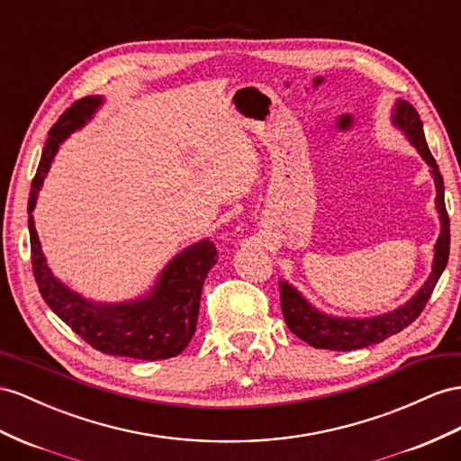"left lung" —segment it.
I'll return each instance as SVG.
<instances>
[{"instance_id": "left-lung-1", "label": "left lung", "mask_w": 461, "mask_h": 461, "mask_svg": "<svg viewBox=\"0 0 461 461\" xmlns=\"http://www.w3.org/2000/svg\"><path fill=\"white\" fill-rule=\"evenodd\" d=\"M393 124L399 126L407 134L409 141L417 148L422 159L430 165L436 185V208L440 212V238L434 247V263L432 273L424 286L415 294V298L409 300L403 308L392 313H384L368 320H340V317H329L313 310L300 294L294 290L288 282H280V305L285 313V321L290 331L305 340L310 347L327 348V350H357L370 345L382 343L384 339L403 331L412 321L417 320L420 312L427 305L430 294L438 282L440 275L447 265L450 257V218H447L444 204V179L438 171V165L432 158V153L424 140L422 121L417 109L407 101H397L393 113Z\"/></svg>"}]
</instances>
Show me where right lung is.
Segmentation results:
<instances>
[{
	"label": "right lung",
	"instance_id": "right-lung-1",
	"mask_svg": "<svg viewBox=\"0 0 461 461\" xmlns=\"http://www.w3.org/2000/svg\"><path fill=\"white\" fill-rule=\"evenodd\" d=\"M103 103L101 97H84L58 118L46 140L37 175L31 183L29 214L49 173L58 144L89 121ZM31 263L37 286L49 308L95 350L136 360H165L181 354L196 331L200 294L208 270L216 265L218 251L204 240L176 255L165 267L149 296L126 303H93L69 292L46 267L41 241L29 216Z\"/></svg>",
	"mask_w": 461,
	"mask_h": 461
}]
</instances>
